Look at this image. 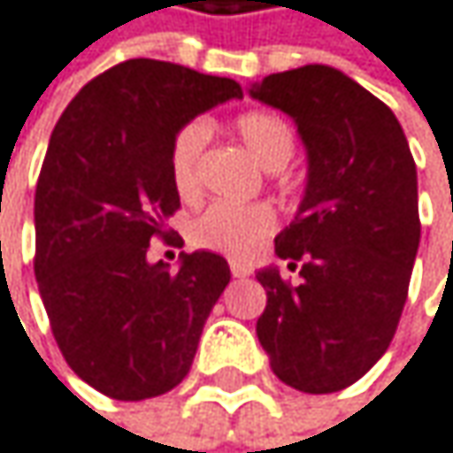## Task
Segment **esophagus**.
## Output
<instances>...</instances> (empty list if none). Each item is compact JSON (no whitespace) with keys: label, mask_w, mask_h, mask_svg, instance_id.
<instances>
[{"label":"esophagus","mask_w":453,"mask_h":453,"mask_svg":"<svg viewBox=\"0 0 453 453\" xmlns=\"http://www.w3.org/2000/svg\"><path fill=\"white\" fill-rule=\"evenodd\" d=\"M229 269H232L234 277H248V274H250V266H248L245 261H240V258H232V261H229Z\"/></svg>","instance_id":"esophagus-1"}]
</instances>
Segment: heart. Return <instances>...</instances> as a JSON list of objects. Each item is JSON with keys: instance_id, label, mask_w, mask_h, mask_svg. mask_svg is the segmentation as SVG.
I'll return each mask as SVG.
<instances>
[{"instance_id": "heart-1", "label": "heart", "mask_w": 453, "mask_h": 453, "mask_svg": "<svg viewBox=\"0 0 453 453\" xmlns=\"http://www.w3.org/2000/svg\"><path fill=\"white\" fill-rule=\"evenodd\" d=\"M234 130L245 149L256 157V162L266 171H282L294 157V130L291 125L272 111H245L234 119ZM208 125L203 119L187 122L171 143V181L173 189L192 200L200 192V159L208 143ZM277 219L269 205H237V203H213L208 205L192 224L189 240L197 248L248 256L253 253L266 234H272Z\"/></svg>"}]
</instances>
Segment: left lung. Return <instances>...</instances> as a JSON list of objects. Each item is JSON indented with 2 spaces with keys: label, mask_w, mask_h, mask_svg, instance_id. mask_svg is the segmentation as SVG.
Masks as SVG:
<instances>
[{
  "label": "left lung",
  "mask_w": 453,
  "mask_h": 453,
  "mask_svg": "<svg viewBox=\"0 0 453 453\" xmlns=\"http://www.w3.org/2000/svg\"><path fill=\"white\" fill-rule=\"evenodd\" d=\"M250 96L286 111L307 149V189L274 253L299 269L256 272L258 342L280 381L326 395L355 384L398 328L419 248L417 165L389 106L339 69L264 77Z\"/></svg>",
  "instance_id": "8db88e82"
}]
</instances>
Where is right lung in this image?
Returning <instances> with one entry per match:
<instances>
[{"mask_svg":"<svg viewBox=\"0 0 453 453\" xmlns=\"http://www.w3.org/2000/svg\"><path fill=\"white\" fill-rule=\"evenodd\" d=\"M229 98H242L234 80L130 58L90 80L50 135L34 197L39 296L72 371L114 401L181 384L229 286L219 253H181L179 272L146 256L154 237L181 240L167 229L181 208L173 135Z\"/></svg>","mask_w":453,"mask_h":453,"instance_id":"1","label":"right lung"}]
</instances>
